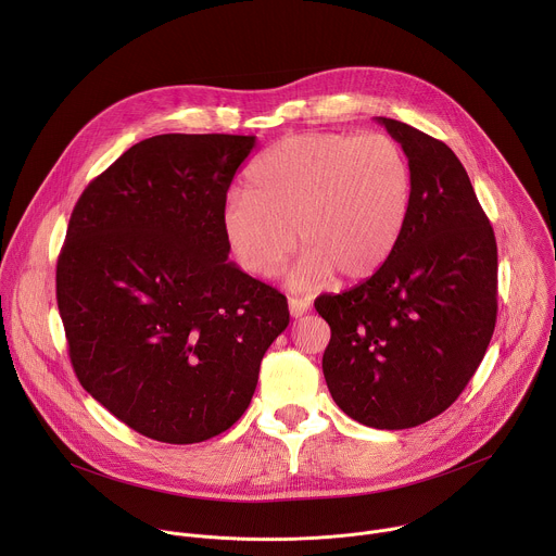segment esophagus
<instances>
[{"mask_svg":"<svg viewBox=\"0 0 556 556\" xmlns=\"http://www.w3.org/2000/svg\"><path fill=\"white\" fill-rule=\"evenodd\" d=\"M288 307H290V314L294 316V319H299V316H303L309 309V301L292 296V299H288Z\"/></svg>","mask_w":556,"mask_h":556,"instance_id":"34e87169","label":"esophagus"}]
</instances>
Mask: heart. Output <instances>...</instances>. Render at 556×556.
I'll return each instance as SVG.
<instances>
[{
  "mask_svg": "<svg viewBox=\"0 0 556 556\" xmlns=\"http://www.w3.org/2000/svg\"><path fill=\"white\" fill-rule=\"evenodd\" d=\"M247 180L249 191H232L222 206L226 242L247 273L273 277L296 232L303 253L288 277L292 290L382 268L414 195L409 155L387 134L290 136L253 161Z\"/></svg>",
  "mask_w": 556,
  "mask_h": 556,
  "instance_id": "b5f03b06",
  "label": "heart"
}]
</instances>
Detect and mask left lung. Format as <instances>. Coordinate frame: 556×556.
Here are the masks:
<instances>
[{
    "mask_svg": "<svg viewBox=\"0 0 556 556\" xmlns=\"http://www.w3.org/2000/svg\"><path fill=\"white\" fill-rule=\"evenodd\" d=\"M376 121L409 155V219L382 268L314 307L332 330L334 403L393 431L440 416L480 367L497 321V242L457 155L407 123Z\"/></svg>",
    "mask_w": 556,
    "mask_h": 556,
    "instance_id": "obj_1",
    "label": "left lung"
}]
</instances>
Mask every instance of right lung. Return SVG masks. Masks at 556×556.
Wrapping results in <instances>:
<instances>
[{
	"label": "right lung",
	"mask_w": 556,
	"mask_h": 556,
	"mask_svg": "<svg viewBox=\"0 0 556 556\" xmlns=\"http://www.w3.org/2000/svg\"><path fill=\"white\" fill-rule=\"evenodd\" d=\"M255 136L161 134L78 198L56 303L78 382L157 442L193 444L249 409L288 328L286 296L228 260L222 206Z\"/></svg>",
	"instance_id": "add662e5"
}]
</instances>
